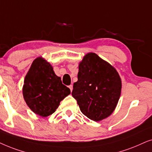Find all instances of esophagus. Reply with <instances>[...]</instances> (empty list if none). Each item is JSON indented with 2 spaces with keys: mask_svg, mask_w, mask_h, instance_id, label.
I'll return each instance as SVG.
<instances>
[{
  "mask_svg": "<svg viewBox=\"0 0 152 152\" xmlns=\"http://www.w3.org/2000/svg\"><path fill=\"white\" fill-rule=\"evenodd\" d=\"M69 88L71 91H72V90H73V86H72V85H70V86H69Z\"/></svg>",
  "mask_w": 152,
  "mask_h": 152,
  "instance_id": "34e87169",
  "label": "esophagus"
}]
</instances>
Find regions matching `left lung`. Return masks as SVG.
<instances>
[{
    "mask_svg": "<svg viewBox=\"0 0 152 152\" xmlns=\"http://www.w3.org/2000/svg\"><path fill=\"white\" fill-rule=\"evenodd\" d=\"M72 96L83 114L95 122L114 112L122 91V80L110 63L94 53H88L78 64V80Z\"/></svg>",
    "mask_w": 152,
    "mask_h": 152,
    "instance_id": "1",
    "label": "left lung"
}]
</instances>
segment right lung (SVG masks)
<instances>
[{"instance_id":"1","label":"right lung","mask_w":152,"mask_h":152,"mask_svg":"<svg viewBox=\"0 0 152 152\" xmlns=\"http://www.w3.org/2000/svg\"><path fill=\"white\" fill-rule=\"evenodd\" d=\"M24 100L32 112L46 117L52 115L60 103L70 94L69 88L62 84L49 62L42 57L33 60L25 76Z\"/></svg>"}]
</instances>
